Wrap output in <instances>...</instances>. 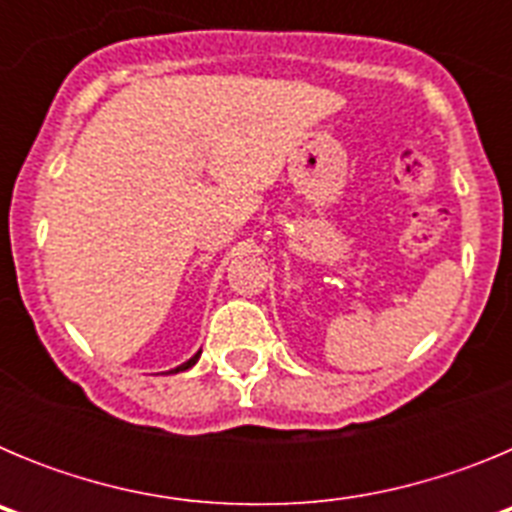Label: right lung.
Listing matches in <instances>:
<instances>
[{
	"instance_id": "right-lung-1",
	"label": "right lung",
	"mask_w": 512,
	"mask_h": 512,
	"mask_svg": "<svg viewBox=\"0 0 512 512\" xmlns=\"http://www.w3.org/2000/svg\"><path fill=\"white\" fill-rule=\"evenodd\" d=\"M200 354H202V351H197V354H194L192 359H189V361H184L182 366H176V369H171V374H176V372H187L189 366H194V364H197V359H200Z\"/></svg>"
}]
</instances>
